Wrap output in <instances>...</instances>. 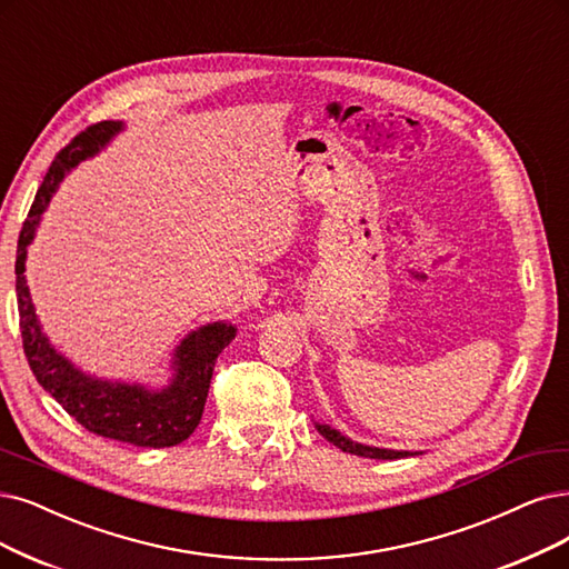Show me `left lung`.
Listing matches in <instances>:
<instances>
[{"instance_id":"1","label":"left lung","mask_w":569,"mask_h":569,"mask_svg":"<svg viewBox=\"0 0 569 569\" xmlns=\"http://www.w3.org/2000/svg\"><path fill=\"white\" fill-rule=\"evenodd\" d=\"M319 433L330 440L332 446H338L342 452H351V455H359V457H370V459H401V457H410L412 452L406 450H382V448H370V446H361V443H353L347 436H342L340 431L330 429L328 425H317ZM419 455V452H415Z\"/></svg>"}]
</instances>
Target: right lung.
<instances>
[{"label":"right lung","instance_id":"add662e5","mask_svg":"<svg viewBox=\"0 0 569 569\" xmlns=\"http://www.w3.org/2000/svg\"><path fill=\"white\" fill-rule=\"evenodd\" d=\"M119 131V121H100L87 126V129L70 140V144L62 147L56 154L44 182L37 189L28 220L23 222V229H20L16 256L20 338H23L26 359L37 382L83 429L138 448H171L187 440L199 427L210 389V377H213L220 351L234 340V326L210 323L187 335L176 351V380L163 391L102 382L77 370L51 347L34 317L30 288L23 273L34 227L39 224V218L49 206L62 176L79 161L93 157Z\"/></svg>","mask_w":569,"mask_h":569}]
</instances>
